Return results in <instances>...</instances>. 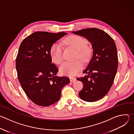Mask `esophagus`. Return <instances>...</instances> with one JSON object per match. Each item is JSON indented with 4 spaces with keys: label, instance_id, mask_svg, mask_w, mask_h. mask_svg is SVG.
<instances>
[{
    "label": "esophagus",
    "instance_id": "obj_1",
    "mask_svg": "<svg viewBox=\"0 0 134 134\" xmlns=\"http://www.w3.org/2000/svg\"><path fill=\"white\" fill-rule=\"evenodd\" d=\"M76 81V79L75 78H70V81L71 82H74Z\"/></svg>",
    "mask_w": 134,
    "mask_h": 134
}]
</instances>
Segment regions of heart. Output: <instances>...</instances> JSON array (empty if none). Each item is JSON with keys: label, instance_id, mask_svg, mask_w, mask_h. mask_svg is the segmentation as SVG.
I'll use <instances>...</instances> for the list:
<instances>
[{"label": "heart", "instance_id": "1", "mask_svg": "<svg viewBox=\"0 0 134 134\" xmlns=\"http://www.w3.org/2000/svg\"><path fill=\"white\" fill-rule=\"evenodd\" d=\"M63 43L73 47L77 50L76 58H80L83 62H86L91 58L92 50L87 46L88 42L85 38L77 35L69 36L63 40ZM50 54L52 60L57 64H60L63 60V47L59 42H54L51 47ZM83 67L80 60L74 62H65L60 67V72L65 76L72 77L77 74Z\"/></svg>", "mask_w": 134, "mask_h": 134}]
</instances>
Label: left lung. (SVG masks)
<instances>
[{
  "label": "left lung",
  "mask_w": 134,
  "mask_h": 134,
  "mask_svg": "<svg viewBox=\"0 0 134 134\" xmlns=\"http://www.w3.org/2000/svg\"><path fill=\"white\" fill-rule=\"evenodd\" d=\"M72 33L85 37L92 43V58L83 71L87 75L77 80L83 83L79 95L87 102L97 101L108 93L118 69L117 47L112 38L97 28L85 29Z\"/></svg>",
  "instance_id": "obj_1"
}]
</instances>
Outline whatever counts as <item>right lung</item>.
<instances>
[{
    "label": "right lung",
    "instance_id": "right-lung-1",
    "mask_svg": "<svg viewBox=\"0 0 134 134\" xmlns=\"http://www.w3.org/2000/svg\"><path fill=\"white\" fill-rule=\"evenodd\" d=\"M35 32L22 42L16 59L17 77L27 97L35 104L47 107L58 101L67 77L56 76L58 69L50 54L51 46L66 35Z\"/></svg>",
    "mask_w": 134,
    "mask_h": 134
}]
</instances>
